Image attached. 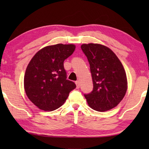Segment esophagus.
Returning a JSON list of instances; mask_svg holds the SVG:
<instances>
[{
  "instance_id": "34e87169",
  "label": "esophagus",
  "mask_w": 149,
  "mask_h": 149,
  "mask_svg": "<svg viewBox=\"0 0 149 149\" xmlns=\"http://www.w3.org/2000/svg\"><path fill=\"white\" fill-rule=\"evenodd\" d=\"M75 84H76V85H77V89H79V87H80V84H79V81H76V82H75Z\"/></svg>"
}]
</instances>
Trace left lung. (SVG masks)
I'll use <instances>...</instances> for the list:
<instances>
[{"instance_id":"obj_1","label":"left lung","mask_w":149,"mask_h":149,"mask_svg":"<svg viewBox=\"0 0 149 149\" xmlns=\"http://www.w3.org/2000/svg\"><path fill=\"white\" fill-rule=\"evenodd\" d=\"M90 66L93 91L85 94L87 104L99 112L117 107L127 89L125 70L121 61L111 49L97 43L81 46Z\"/></svg>"}]
</instances>
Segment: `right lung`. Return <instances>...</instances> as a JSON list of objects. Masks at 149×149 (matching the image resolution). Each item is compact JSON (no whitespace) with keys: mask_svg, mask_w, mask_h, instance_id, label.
<instances>
[{"mask_svg":"<svg viewBox=\"0 0 149 149\" xmlns=\"http://www.w3.org/2000/svg\"><path fill=\"white\" fill-rule=\"evenodd\" d=\"M73 44H56L42 48L26 68L24 87L28 99L38 109L54 111L64 104L69 93L76 87L66 79L64 60L74 52Z\"/></svg>","mask_w":149,"mask_h":149,"instance_id":"obj_1","label":"right lung"}]
</instances>
